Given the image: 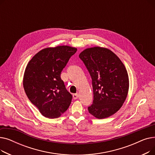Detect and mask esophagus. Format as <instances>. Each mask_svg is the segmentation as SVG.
Returning a JSON list of instances; mask_svg holds the SVG:
<instances>
[{
    "label": "esophagus",
    "instance_id": "esophagus-1",
    "mask_svg": "<svg viewBox=\"0 0 155 155\" xmlns=\"http://www.w3.org/2000/svg\"><path fill=\"white\" fill-rule=\"evenodd\" d=\"M78 96H79V95H78V94H74L73 95V99H77L78 97Z\"/></svg>",
    "mask_w": 155,
    "mask_h": 155
}]
</instances>
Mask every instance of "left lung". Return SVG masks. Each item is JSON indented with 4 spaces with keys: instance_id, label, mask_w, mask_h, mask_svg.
I'll return each mask as SVG.
<instances>
[{
    "instance_id": "left-lung-1",
    "label": "left lung",
    "mask_w": 155,
    "mask_h": 155,
    "mask_svg": "<svg viewBox=\"0 0 155 155\" xmlns=\"http://www.w3.org/2000/svg\"><path fill=\"white\" fill-rule=\"evenodd\" d=\"M79 57L92 80L94 101L88 112L99 119L114 115L123 106L129 91L124 64L109 49L101 46L86 48Z\"/></svg>"
}]
</instances>
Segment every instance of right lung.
<instances>
[{
	"instance_id": "right-lung-1",
	"label": "right lung",
	"mask_w": 155,
	"mask_h": 155,
	"mask_svg": "<svg viewBox=\"0 0 155 155\" xmlns=\"http://www.w3.org/2000/svg\"><path fill=\"white\" fill-rule=\"evenodd\" d=\"M77 49L63 45L38 52L28 62L23 87L28 99L48 118H58L69 107L72 95L65 88L60 74Z\"/></svg>"
}]
</instances>
